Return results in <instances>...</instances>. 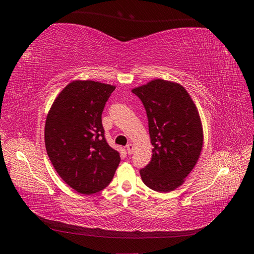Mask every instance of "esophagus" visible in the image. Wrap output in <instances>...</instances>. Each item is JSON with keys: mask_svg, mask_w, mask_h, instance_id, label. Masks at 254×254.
Masks as SVG:
<instances>
[{"mask_svg": "<svg viewBox=\"0 0 254 254\" xmlns=\"http://www.w3.org/2000/svg\"><path fill=\"white\" fill-rule=\"evenodd\" d=\"M133 148H134V146L132 144H127L126 145V151H127L128 155H130V153H132Z\"/></svg>", "mask_w": 254, "mask_h": 254, "instance_id": "34e87169", "label": "esophagus"}]
</instances>
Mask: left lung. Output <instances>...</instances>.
<instances>
[{"instance_id":"8db88e82","label":"left lung","mask_w":254,"mask_h":254,"mask_svg":"<svg viewBox=\"0 0 254 254\" xmlns=\"http://www.w3.org/2000/svg\"><path fill=\"white\" fill-rule=\"evenodd\" d=\"M146 110L152 148L150 162L140 170L149 189L166 193L180 187L196 165L203 134L194 102L182 86L155 79L132 90Z\"/></svg>"}]
</instances>
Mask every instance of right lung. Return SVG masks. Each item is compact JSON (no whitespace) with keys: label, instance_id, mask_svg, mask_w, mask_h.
<instances>
[{"label":"right lung","instance_id":"1","mask_svg":"<svg viewBox=\"0 0 254 254\" xmlns=\"http://www.w3.org/2000/svg\"><path fill=\"white\" fill-rule=\"evenodd\" d=\"M115 87L76 80L60 92L48 114L44 141L58 175L80 194L90 195L111 182L120 152L107 143L102 113Z\"/></svg>","mask_w":254,"mask_h":254}]
</instances>
